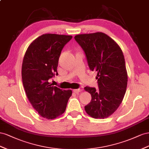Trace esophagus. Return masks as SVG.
<instances>
[{"instance_id": "1", "label": "esophagus", "mask_w": 149, "mask_h": 149, "mask_svg": "<svg viewBox=\"0 0 149 149\" xmlns=\"http://www.w3.org/2000/svg\"><path fill=\"white\" fill-rule=\"evenodd\" d=\"M81 89H80V88H77V89H74V90H73V91L75 92V93H79V92H81Z\"/></svg>"}]
</instances>
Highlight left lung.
Segmentation results:
<instances>
[{"label":"left lung","instance_id":"left-lung-1","mask_svg":"<svg viewBox=\"0 0 149 149\" xmlns=\"http://www.w3.org/2000/svg\"><path fill=\"white\" fill-rule=\"evenodd\" d=\"M74 39L86 54L90 69L97 72L98 90L84 88L92 96L85 110L94 118H107L119 107L126 92L128 77L124 54L119 45L102 32L79 34Z\"/></svg>","mask_w":149,"mask_h":149}]
</instances>
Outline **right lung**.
<instances>
[{
	"mask_svg": "<svg viewBox=\"0 0 149 149\" xmlns=\"http://www.w3.org/2000/svg\"><path fill=\"white\" fill-rule=\"evenodd\" d=\"M71 36L45 33L33 40L27 48L22 66L25 93L32 107L40 116L54 119L66 109L72 92L52 86L48 80L55 74L63 47Z\"/></svg>",
	"mask_w": 149,
	"mask_h": 149,
	"instance_id": "right-lung-1",
	"label": "right lung"
}]
</instances>
